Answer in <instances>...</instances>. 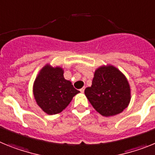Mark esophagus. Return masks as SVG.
Masks as SVG:
<instances>
[{
  "mask_svg": "<svg viewBox=\"0 0 155 155\" xmlns=\"http://www.w3.org/2000/svg\"><path fill=\"white\" fill-rule=\"evenodd\" d=\"M79 91H80V92H81V93H84V91H85V88H84V87H83V88L80 89V90H79Z\"/></svg>",
  "mask_w": 155,
  "mask_h": 155,
  "instance_id": "esophagus-1",
  "label": "esophagus"
}]
</instances>
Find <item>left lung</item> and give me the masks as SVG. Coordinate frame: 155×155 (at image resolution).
I'll use <instances>...</instances> for the list:
<instances>
[{"mask_svg":"<svg viewBox=\"0 0 155 155\" xmlns=\"http://www.w3.org/2000/svg\"><path fill=\"white\" fill-rule=\"evenodd\" d=\"M84 93L94 109L103 116L119 114L127 107L130 101L127 79L111 65L96 70L92 86L86 88Z\"/></svg>","mask_w":155,"mask_h":155,"instance_id":"1","label":"left lung"}]
</instances>
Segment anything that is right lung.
Masks as SVG:
<instances>
[{"instance_id": "obj_1", "label": "right lung", "mask_w": 155, "mask_h": 155, "mask_svg": "<svg viewBox=\"0 0 155 155\" xmlns=\"http://www.w3.org/2000/svg\"><path fill=\"white\" fill-rule=\"evenodd\" d=\"M62 68L46 65L35 80L33 94L37 104L48 115L61 112L79 93L64 79Z\"/></svg>"}]
</instances>
